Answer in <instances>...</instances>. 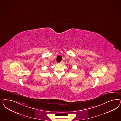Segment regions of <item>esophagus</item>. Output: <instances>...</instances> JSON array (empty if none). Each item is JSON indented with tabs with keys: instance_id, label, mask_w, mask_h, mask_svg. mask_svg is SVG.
<instances>
[{
	"instance_id": "1",
	"label": "esophagus",
	"mask_w": 121,
	"mask_h": 121,
	"mask_svg": "<svg viewBox=\"0 0 121 121\" xmlns=\"http://www.w3.org/2000/svg\"><path fill=\"white\" fill-rule=\"evenodd\" d=\"M62 63H63V61H61V62H60V64H62Z\"/></svg>"
}]
</instances>
